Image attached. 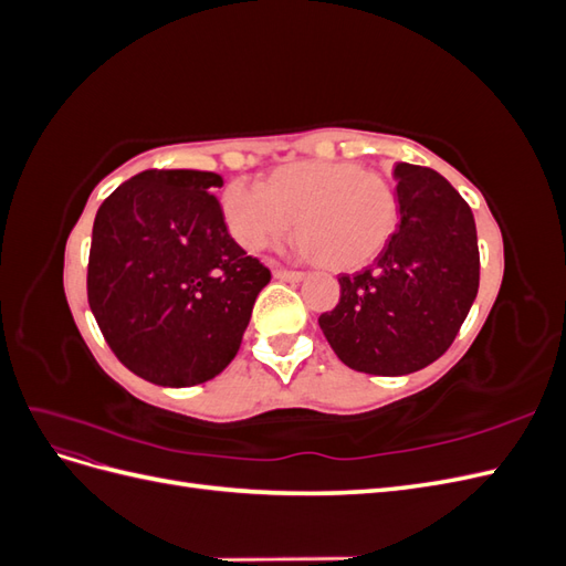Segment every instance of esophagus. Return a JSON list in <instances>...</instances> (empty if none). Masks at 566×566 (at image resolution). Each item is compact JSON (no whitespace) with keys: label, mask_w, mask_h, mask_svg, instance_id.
Returning a JSON list of instances; mask_svg holds the SVG:
<instances>
[{"label":"esophagus","mask_w":566,"mask_h":566,"mask_svg":"<svg viewBox=\"0 0 566 566\" xmlns=\"http://www.w3.org/2000/svg\"><path fill=\"white\" fill-rule=\"evenodd\" d=\"M273 279L279 281H290V283H300L304 279L302 271H287V269H273Z\"/></svg>","instance_id":"esophagus-1"}]
</instances>
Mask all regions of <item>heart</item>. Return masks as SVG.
I'll list each match as a JSON object with an SVG mask.
<instances>
[{
  "instance_id": "obj_1",
  "label": "heart",
  "mask_w": 566,
  "mask_h": 566,
  "mask_svg": "<svg viewBox=\"0 0 566 566\" xmlns=\"http://www.w3.org/2000/svg\"><path fill=\"white\" fill-rule=\"evenodd\" d=\"M227 227L245 250H262L295 227L300 250L333 269H356L378 254L399 219L394 186L356 163H297L269 184L235 179L221 196Z\"/></svg>"
}]
</instances>
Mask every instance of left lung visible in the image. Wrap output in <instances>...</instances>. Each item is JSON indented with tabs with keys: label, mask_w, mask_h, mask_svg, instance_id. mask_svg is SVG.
I'll return each mask as SVG.
<instances>
[{
	"label": "left lung",
	"mask_w": 566,
	"mask_h": 566,
	"mask_svg": "<svg viewBox=\"0 0 566 566\" xmlns=\"http://www.w3.org/2000/svg\"><path fill=\"white\" fill-rule=\"evenodd\" d=\"M399 229L375 264L342 273L339 302L318 325L345 366L416 373L451 347L479 290L470 205L430 167H394Z\"/></svg>",
	"instance_id": "1"
}]
</instances>
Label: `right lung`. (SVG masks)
Segmentation results:
<instances>
[{
  "label": "right lung",
  "mask_w": 566,
  "mask_h": 566,
  "mask_svg": "<svg viewBox=\"0 0 566 566\" xmlns=\"http://www.w3.org/2000/svg\"><path fill=\"white\" fill-rule=\"evenodd\" d=\"M221 177L146 169L101 202L87 297L108 347L163 387L212 380L241 349L271 271L229 235Z\"/></svg>",
  "instance_id": "obj_1"
}]
</instances>
